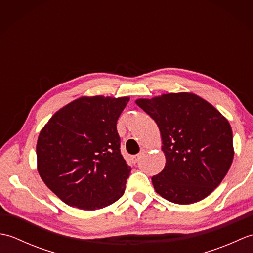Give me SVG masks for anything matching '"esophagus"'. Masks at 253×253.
Returning a JSON list of instances; mask_svg holds the SVG:
<instances>
[{
    "mask_svg": "<svg viewBox=\"0 0 253 253\" xmlns=\"http://www.w3.org/2000/svg\"><path fill=\"white\" fill-rule=\"evenodd\" d=\"M144 153V151H141L140 153L139 154H137V155H135V157H132V161H133V163H137L139 160H140V158L142 157V154Z\"/></svg>",
    "mask_w": 253,
    "mask_h": 253,
    "instance_id": "34e87169",
    "label": "esophagus"
}]
</instances>
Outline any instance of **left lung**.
<instances>
[{"label":"left lung","instance_id":"left-lung-1","mask_svg":"<svg viewBox=\"0 0 253 253\" xmlns=\"http://www.w3.org/2000/svg\"><path fill=\"white\" fill-rule=\"evenodd\" d=\"M136 104L157 123L166 162L152 177L155 191L177 204L208 197L233 163V131L228 120L192 92L137 99Z\"/></svg>","mask_w":253,"mask_h":253}]
</instances>
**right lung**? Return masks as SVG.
Returning <instances> with one entry per match:
<instances>
[{
  "label": "right lung",
  "instance_id": "right-lung-1",
  "mask_svg": "<svg viewBox=\"0 0 253 253\" xmlns=\"http://www.w3.org/2000/svg\"><path fill=\"white\" fill-rule=\"evenodd\" d=\"M129 96H80L55 112L37 141V169L63 202L93 211L117 201L131 169L116 123Z\"/></svg>",
  "mask_w": 253,
  "mask_h": 253
}]
</instances>
